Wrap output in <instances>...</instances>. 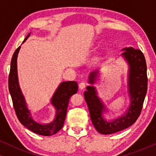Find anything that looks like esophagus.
<instances>
[{
  "label": "esophagus",
  "mask_w": 156,
  "mask_h": 156,
  "mask_svg": "<svg viewBox=\"0 0 156 156\" xmlns=\"http://www.w3.org/2000/svg\"><path fill=\"white\" fill-rule=\"evenodd\" d=\"M85 87H86V84H85L84 82H81L79 84V88L80 89H84L85 88Z\"/></svg>",
  "instance_id": "1"
}]
</instances>
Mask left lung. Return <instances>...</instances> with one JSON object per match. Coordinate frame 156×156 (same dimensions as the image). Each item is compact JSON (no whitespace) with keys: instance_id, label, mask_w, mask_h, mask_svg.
<instances>
[{"instance_id":"8db88e82","label":"left lung","mask_w":156,"mask_h":156,"mask_svg":"<svg viewBox=\"0 0 156 156\" xmlns=\"http://www.w3.org/2000/svg\"><path fill=\"white\" fill-rule=\"evenodd\" d=\"M121 56L129 66L127 76V89L129 96V107L122 116L107 120L104 118V113L108 109L104 102L98 96L95 84L99 76V70L89 74V84L84 91V99L88 106L91 122L99 133L112 134L127 129L136 122L141 112L143 104L147 92V66L145 57L141 51L135 50L132 47L123 48Z\"/></svg>"}]
</instances>
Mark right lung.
I'll return each instance as SVG.
<instances>
[{
	"mask_svg": "<svg viewBox=\"0 0 156 156\" xmlns=\"http://www.w3.org/2000/svg\"><path fill=\"white\" fill-rule=\"evenodd\" d=\"M30 35V33L25 37L23 43H24ZM20 49V46L18 47L12 55L8 77V88L16 115L20 122L34 133L42 136L54 135L63 126L69 98L77 92V83L74 81L60 83L50 101V104L56 111L54 120L48 123H38L32 116V113L27 107L26 100L19 84L17 58Z\"/></svg>",
	"mask_w": 156,
	"mask_h": 156,
	"instance_id": "obj_1",
	"label": "right lung"
}]
</instances>
